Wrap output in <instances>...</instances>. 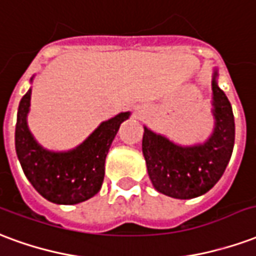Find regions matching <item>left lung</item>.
<instances>
[{
	"instance_id": "8db88e82",
	"label": "left lung",
	"mask_w": 256,
	"mask_h": 256,
	"mask_svg": "<svg viewBox=\"0 0 256 256\" xmlns=\"http://www.w3.org/2000/svg\"><path fill=\"white\" fill-rule=\"evenodd\" d=\"M212 79L216 128L200 146L180 147L144 128L143 156L156 191L176 199H191L210 191L222 177L234 144V118L230 102Z\"/></svg>"
}]
</instances>
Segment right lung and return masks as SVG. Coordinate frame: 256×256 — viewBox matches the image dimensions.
<instances>
[{"label": "right lung", "instance_id": "obj_1", "mask_svg": "<svg viewBox=\"0 0 256 256\" xmlns=\"http://www.w3.org/2000/svg\"><path fill=\"white\" fill-rule=\"evenodd\" d=\"M31 90L18 110L16 152L24 174L36 191L57 204H76L98 194L105 176V160L121 122L130 113H120L100 126L88 139L68 152H50L34 140L27 126Z\"/></svg>", "mask_w": 256, "mask_h": 256}]
</instances>
